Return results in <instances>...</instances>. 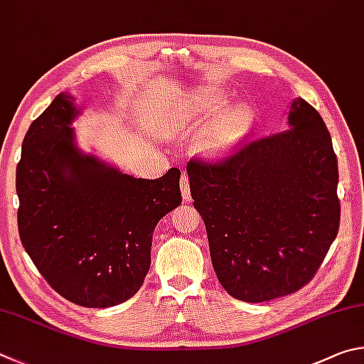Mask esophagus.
I'll return each mask as SVG.
<instances>
[{"label": "esophagus", "instance_id": "1", "mask_svg": "<svg viewBox=\"0 0 364 364\" xmlns=\"http://www.w3.org/2000/svg\"><path fill=\"white\" fill-rule=\"evenodd\" d=\"M181 192H182L183 200H190V183L186 172H182L181 176Z\"/></svg>", "mask_w": 364, "mask_h": 364}]
</instances>
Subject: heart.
Wrapping results in <instances>:
<instances>
[{"mask_svg":"<svg viewBox=\"0 0 364 364\" xmlns=\"http://www.w3.org/2000/svg\"><path fill=\"white\" fill-rule=\"evenodd\" d=\"M227 95L219 87H200L190 97L188 108L198 121L214 117L225 105ZM254 112L246 102L228 105L198 140V151L209 159L232 156L252 131Z\"/></svg>","mask_w":364,"mask_h":364,"instance_id":"1","label":"heart"}]
</instances>
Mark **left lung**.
Here are the masks:
<instances>
[{"instance_id":"8db88e82","label":"left lung","mask_w":364,"mask_h":364,"mask_svg":"<svg viewBox=\"0 0 364 364\" xmlns=\"http://www.w3.org/2000/svg\"><path fill=\"white\" fill-rule=\"evenodd\" d=\"M187 174L228 294L267 302L314 278L339 230L341 205L333 140L309 102H291L288 131L218 164L193 159Z\"/></svg>"}]
</instances>
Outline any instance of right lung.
<instances>
[{
    "label": "right lung",
    "instance_id": "right-lung-1",
    "mask_svg": "<svg viewBox=\"0 0 364 364\" xmlns=\"http://www.w3.org/2000/svg\"><path fill=\"white\" fill-rule=\"evenodd\" d=\"M82 112L60 92L30 124L16 171L18 235L50 288L81 307L131 299L150 269L159 219L182 203L181 171L149 181L76 144Z\"/></svg>",
    "mask_w": 364,
    "mask_h": 364
}]
</instances>
